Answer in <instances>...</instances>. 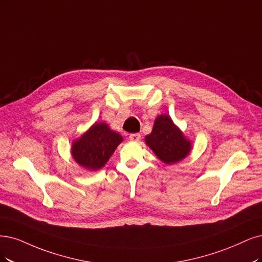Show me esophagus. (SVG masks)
<instances>
[{
    "label": "esophagus",
    "mask_w": 262,
    "mask_h": 262,
    "mask_svg": "<svg viewBox=\"0 0 262 262\" xmlns=\"http://www.w3.org/2000/svg\"><path fill=\"white\" fill-rule=\"evenodd\" d=\"M129 139L132 141H139L141 139V135L138 133H135V134H130L129 135Z\"/></svg>",
    "instance_id": "esophagus-1"
}]
</instances>
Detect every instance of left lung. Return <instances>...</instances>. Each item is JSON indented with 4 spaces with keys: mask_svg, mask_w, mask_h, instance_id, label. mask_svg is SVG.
I'll return each instance as SVG.
<instances>
[{
    "mask_svg": "<svg viewBox=\"0 0 262 262\" xmlns=\"http://www.w3.org/2000/svg\"><path fill=\"white\" fill-rule=\"evenodd\" d=\"M146 143L157 157L166 164L181 161L191 150V142L165 114L158 116L151 134L146 136Z\"/></svg>",
    "mask_w": 262,
    "mask_h": 262,
    "instance_id": "obj_1",
    "label": "left lung"
}]
</instances>
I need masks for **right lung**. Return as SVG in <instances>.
<instances>
[{
  "label": "right lung",
  "mask_w": 262,
  "mask_h": 262,
  "mask_svg": "<svg viewBox=\"0 0 262 262\" xmlns=\"http://www.w3.org/2000/svg\"><path fill=\"white\" fill-rule=\"evenodd\" d=\"M122 141L121 135L111 130L108 125L96 123L80 139L73 142L72 157L77 164L87 169H99L108 162Z\"/></svg>",
  "instance_id": "obj_1"
}]
</instances>
